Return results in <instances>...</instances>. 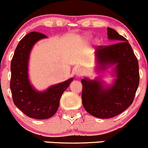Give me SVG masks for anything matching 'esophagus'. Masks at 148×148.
Returning a JSON list of instances; mask_svg holds the SVG:
<instances>
[{
  "instance_id": "esophagus-1",
  "label": "esophagus",
  "mask_w": 148,
  "mask_h": 148,
  "mask_svg": "<svg viewBox=\"0 0 148 148\" xmlns=\"http://www.w3.org/2000/svg\"><path fill=\"white\" fill-rule=\"evenodd\" d=\"M74 74H75L77 77H82V76H83L84 74V69H82V68H77L75 70V71H74Z\"/></svg>"
}]
</instances>
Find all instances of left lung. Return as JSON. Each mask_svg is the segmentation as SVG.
Wrapping results in <instances>:
<instances>
[{
	"mask_svg": "<svg viewBox=\"0 0 148 148\" xmlns=\"http://www.w3.org/2000/svg\"><path fill=\"white\" fill-rule=\"evenodd\" d=\"M108 38L118 42L109 46H98L95 51L96 71L100 73L113 66V84L107 85L100 77L81 80L82 104L94 117L110 119L128 108L139 85L138 59L128 41L115 29L108 27Z\"/></svg>",
	"mask_w": 148,
	"mask_h": 148,
	"instance_id": "left-lung-1",
	"label": "left lung"
}]
</instances>
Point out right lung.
<instances>
[{"label": "right lung", "instance_id": "right-lung-1", "mask_svg": "<svg viewBox=\"0 0 148 148\" xmlns=\"http://www.w3.org/2000/svg\"><path fill=\"white\" fill-rule=\"evenodd\" d=\"M47 37L37 32L26 35L18 43L10 64V86L14 103L26 116L35 119H47L54 116L62 94L74 79L52 85L43 91H37L31 84L28 74L31 50L39 40Z\"/></svg>", "mask_w": 148, "mask_h": 148}]
</instances>
